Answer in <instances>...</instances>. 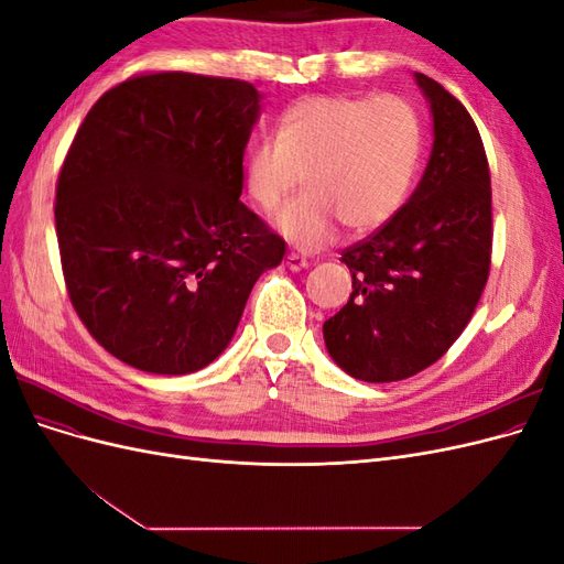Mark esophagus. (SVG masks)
Listing matches in <instances>:
<instances>
[{
    "instance_id": "34e87169",
    "label": "esophagus",
    "mask_w": 564,
    "mask_h": 564,
    "mask_svg": "<svg viewBox=\"0 0 564 564\" xmlns=\"http://www.w3.org/2000/svg\"><path fill=\"white\" fill-rule=\"evenodd\" d=\"M286 268L299 272L303 268H308V259H305V256H301V253H296V251H292V253H286Z\"/></svg>"
}]
</instances>
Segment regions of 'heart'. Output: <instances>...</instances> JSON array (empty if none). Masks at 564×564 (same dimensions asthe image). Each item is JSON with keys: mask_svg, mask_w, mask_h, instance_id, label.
Returning a JSON list of instances; mask_svg holds the SVG:
<instances>
[{"mask_svg": "<svg viewBox=\"0 0 564 564\" xmlns=\"http://www.w3.org/2000/svg\"><path fill=\"white\" fill-rule=\"evenodd\" d=\"M423 152L416 108L400 96H305L280 117L278 135L256 141L245 160L251 202L275 212L305 191L275 226L301 249L329 245L338 224L369 232L388 224L412 193Z\"/></svg>", "mask_w": 564, "mask_h": 564, "instance_id": "heart-1", "label": "heart"}]
</instances>
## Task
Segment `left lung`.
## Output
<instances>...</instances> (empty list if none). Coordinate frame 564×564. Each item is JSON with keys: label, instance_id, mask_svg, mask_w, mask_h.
<instances>
[{"label": "left lung", "instance_id": "left-lung-1", "mask_svg": "<svg viewBox=\"0 0 564 564\" xmlns=\"http://www.w3.org/2000/svg\"><path fill=\"white\" fill-rule=\"evenodd\" d=\"M433 112L416 191L367 240L344 249L352 294L322 334L332 360L367 383L414 377L466 329L491 265V181L473 117L442 84L414 75Z\"/></svg>", "mask_w": 564, "mask_h": 564}]
</instances>
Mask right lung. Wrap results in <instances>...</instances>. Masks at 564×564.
Returning a JSON list of instances; mask_svg holds the SVG:
<instances>
[{
	"instance_id": "right-lung-1",
	"label": "right lung",
	"mask_w": 564,
	"mask_h": 564,
	"mask_svg": "<svg viewBox=\"0 0 564 564\" xmlns=\"http://www.w3.org/2000/svg\"><path fill=\"white\" fill-rule=\"evenodd\" d=\"M261 112L253 84L145 73L100 96L56 185L61 265L84 327L117 360L191 373L226 350L284 240L240 202Z\"/></svg>"
}]
</instances>
